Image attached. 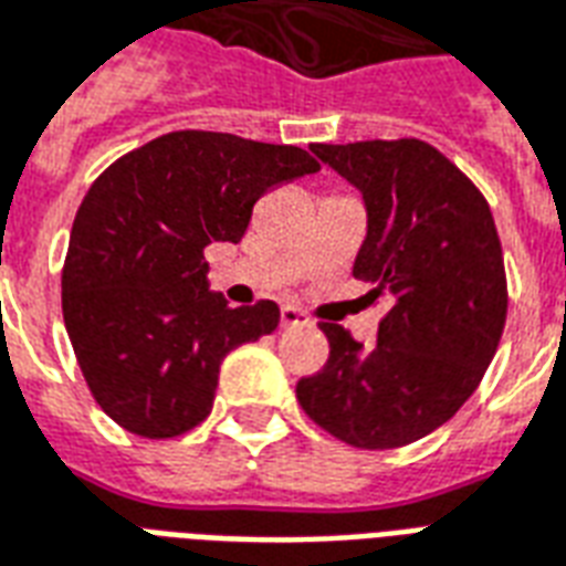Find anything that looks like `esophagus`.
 Wrapping results in <instances>:
<instances>
[{"instance_id":"34e87169","label":"esophagus","mask_w":566,"mask_h":566,"mask_svg":"<svg viewBox=\"0 0 566 566\" xmlns=\"http://www.w3.org/2000/svg\"><path fill=\"white\" fill-rule=\"evenodd\" d=\"M308 324V317L300 312V308H294V305H284L282 308V326L284 329H291V326H305Z\"/></svg>"}]
</instances>
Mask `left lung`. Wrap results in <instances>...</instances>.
I'll return each mask as SVG.
<instances>
[{
	"label": "left lung",
	"mask_w": 566,
	"mask_h": 566,
	"mask_svg": "<svg viewBox=\"0 0 566 566\" xmlns=\"http://www.w3.org/2000/svg\"><path fill=\"white\" fill-rule=\"evenodd\" d=\"M312 153L363 195L354 275L392 305L375 347L345 326H321L329 359L296 384V399L350 447H405L450 420L495 357L506 317L495 221L474 182L422 140L315 144Z\"/></svg>",
	"instance_id": "obj_1"
}]
</instances>
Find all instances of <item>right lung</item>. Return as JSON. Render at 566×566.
Here are the masks:
<instances>
[{"instance_id": "obj_1", "label": "right lung", "mask_w": 566, "mask_h": 566, "mask_svg": "<svg viewBox=\"0 0 566 566\" xmlns=\"http://www.w3.org/2000/svg\"><path fill=\"white\" fill-rule=\"evenodd\" d=\"M300 146L170 132L95 179L71 228L62 315L104 413L140 438H177L212 411L233 347L270 336L272 300L230 308L203 249L240 242L263 191L317 174Z\"/></svg>"}]
</instances>
